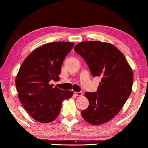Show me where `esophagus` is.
<instances>
[{"label":"esophagus","mask_w":148,"mask_h":148,"mask_svg":"<svg viewBox=\"0 0 148 148\" xmlns=\"http://www.w3.org/2000/svg\"><path fill=\"white\" fill-rule=\"evenodd\" d=\"M75 95L76 96L80 97V96L82 95H83V92H82V91H80V92H75Z\"/></svg>","instance_id":"1"}]
</instances>
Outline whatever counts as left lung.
<instances>
[{
	"instance_id": "obj_1",
	"label": "left lung",
	"mask_w": 148,
	"mask_h": 148,
	"mask_svg": "<svg viewBox=\"0 0 148 148\" xmlns=\"http://www.w3.org/2000/svg\"><path fill=\"white\" fill-rule=\"evenodd\" d=\"M74 51L85 60L93 77H101L97 92H86L89 105L82 111L84 119L101 125L114 118L132 92L133 71L115 46L100 41L77 44Z\"/></svg>"
}]
</instances>
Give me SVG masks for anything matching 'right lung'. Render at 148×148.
<instances>
[{
	"instance_id": "1",
	"label": "right lung",
	"mask_w": 148,
	"mask_h": 148,
	"mask_svg": "<svg viewBox=\"0 0 148 148\" xmlns=\"http://www.w3.org/2000/svg\"><path fill=\"white\" fill-rule=\"evenodd\" d=\"M73 42H54L34 50L25 58L16 77L20 101L27 112L40 123L56 119L64 100L73 92L53 87L52 80H59L61 67Z\"/></svg>"
}]
</instances>
